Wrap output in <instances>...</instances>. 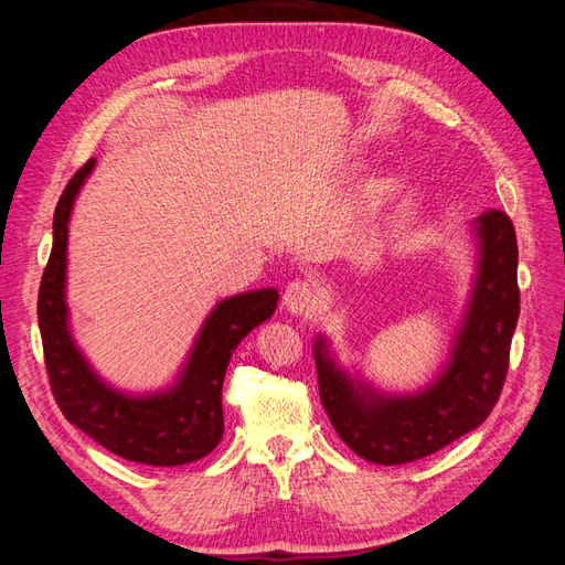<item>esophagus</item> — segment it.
<instances>
[{"label":"esophagus","instance_id":"1","mask_svg":"<svg viewBox=\"0 0 565 565\" xmlns=\"http://www.w3.org/2000/svg\"><path fill=\"white\" fill-rule=\"evenodd\" d=\"M282 306L292 316H309L316 311L318 306V292L311 282L295 280L285 287Z\"/></svg>","mask_w":565,"mask_h":565}]
</instances>
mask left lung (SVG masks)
I'll return each instance as SVG.
<instances>
[{
    "mask_svg": "<svg viewBox=\"0 0 565 565\" xmlns=\"http://www.w3.org/2000/svg\"><path fill=\"white\" fill-rule=\"evenodd\" d=\"M476 270L450 355L415 393H386L339 365L322 334L313 355L324 413L347 446L374 465H407L481 426L500 398L519 322V247L511 218L488 210L471 221Z\"/></svg>",
    "mask_w": 565,
    "mask_h": 565,
    "instance_id": "left-lung-1",
    "label": "left lung"
}]
</instances>
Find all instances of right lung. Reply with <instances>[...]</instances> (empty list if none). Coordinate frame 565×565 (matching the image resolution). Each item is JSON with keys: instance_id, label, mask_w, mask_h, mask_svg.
I'll list each match as a JSON object with an SVG mask.
<instances>
[{"instance_id": "obj_1", "label": "right lung", "mask_w": 565, "mask_h": 565, "mask_svg": "<svg viewBox=\"0 0 565 565\" xmlns=\"http://www.w3.org/2000/svg\"><path fill=\"white\" fill-rule=\"evenodd\" d=\"M96 158L65 185L54 212V247L44 268L38 320L51 391L67 422L117 457L150 467H181L210 455L224 436L226 367L237 344L278 306V289H252L221 299L193 341L172 384L131 393L108 384L92 367L71 330L67 285V224Z\"/></svg>"}]
</instances>
